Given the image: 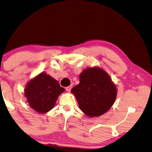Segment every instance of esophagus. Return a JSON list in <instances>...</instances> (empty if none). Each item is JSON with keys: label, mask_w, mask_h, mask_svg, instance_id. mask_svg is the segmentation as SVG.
I'll use <instances>...</instances> for the list:
<instances>
[{"label": "esophagus", "mask_w": 152, "mask_h": 152, "mask_svg": "<svg viewBox=\"0 0 152 152\" xmlns=\"http://www.w3.org/2000/svg\"><path fill=\"white\" fill-rule=\"evenodd\" d=\"M72 85H70L69 86L66 87V90L67 91V92H70L71 90H72Z\"/></svg>", "instance_id": "esophagus-1"}]
</instances>
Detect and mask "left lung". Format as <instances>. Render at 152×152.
<instances>
[{
  "label": "left lung",
  "mask_w": 152,
  "mask_h": 152,
  "mask_svg": "<svg viewBox=\"0 0 152 152\" xmlns=\"http://www.w3.org/2000/svg\"><path fill=\"white\" fill-rule=\"evenodd\" d=\"M80 109L89 117H98L114 104L115 86L106 72L98 67L88 68L80 75V83L72 89Z\"/></svg>",
  "instance_id": "left-lung-1"
}]
</instances>
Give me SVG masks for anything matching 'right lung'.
<instances>
[{"label":"right lung","mask_w":152,"mask_h":152,"mask_svg":"<svg viewBox=\"0 0 152 152\" xmlns=\"http://www.w3.org/2000/svg\"><path fill=\"white\" fill-rule=\"evenodd\" d=\"M64 91L57 80L42 73L27 84L25 96L32 108L44 113L53 108L58 96Z\"/></svg>","instance_id":"add662e5"}]
</instances>
